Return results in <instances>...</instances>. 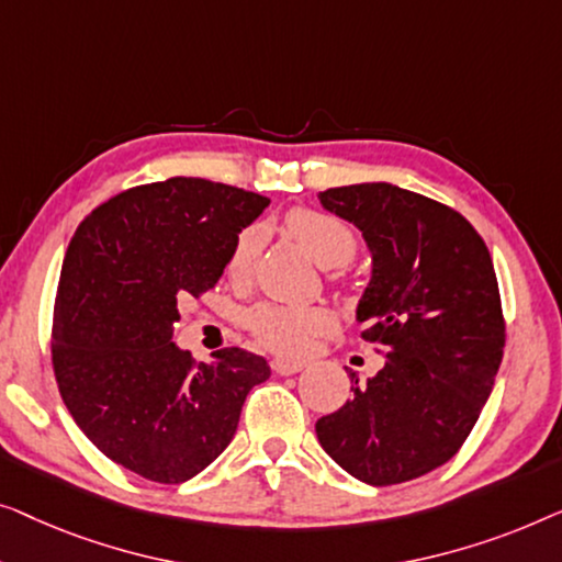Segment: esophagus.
Here are the masks:
<instances>
[{
	"mask_svg": "<svg viewBox=\"0 0 562 562\" xmlns=\"http://www.w3.org/2000/svg\"><path fill=\"white\" fill-rule=\"evenodd\" d=\"M305 363L303 361H288V359H274L272 361V369L278 371L280 376H290V374H297L300 369H303Z\"/></svg>",
	"mask_w": 562,
	"mask_h": 562,
	"instance_id": "1",
	"label": "esophagus"
}]
</instances>
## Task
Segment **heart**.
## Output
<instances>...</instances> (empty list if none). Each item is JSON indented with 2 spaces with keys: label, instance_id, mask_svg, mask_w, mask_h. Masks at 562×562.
<instances>
[{
  "label": "heart",
  "instance_id": "b5f03b06",
  "mask_svg": "<svg viewBox=\"0 0 562 562\" xmlns=\"http://www.w3.org/2000/svg\"><path fill=\"white\" fill-rule=\"evenodd\" d=\"M284 232L303 244L315 262L336 267L328 272L330 280L341 278L338 267L349 265L359 249V236L349 221L318 209H290L282 216ZM259 251L257 228H241L236 234L226 259V274L232 280H247ZM247 328L265 349L280 357H303L313 349L315 338L326 334L330 315L321 305L259 303L247 313Z\"/></svg>",
  "mask_w": 562,
  "mask_h": 562
}]
</instances>
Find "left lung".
<instances>
[{
  "label": "left lung",
  "mask_w": 562,
  "mask_h": 562,
  "mask_svg": "<svg viewBox=\"0 0 562 562\" xmlns=\"http://www.w3.org/2000/svg\"><path fill=\"white\" fill-rule=\"evenodd\" d=\"M318 199L361 228L374 257L357 318L386 363L367 384L353 371V397L315 432L363 484H405L461 450L494 386L507 326L492 255L456 209L405 188L344 186Z\"/></svg>",
  "instance_id": "8db88e82"
}]
</instances>
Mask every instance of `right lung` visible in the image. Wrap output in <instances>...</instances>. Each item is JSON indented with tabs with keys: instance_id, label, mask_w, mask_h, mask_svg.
<instances>
[{
	"instance_id": "add662e5",
	"label": "right lung",
	"mask_w": 562,
	"mask_h": 562,
	"mask_svg": "<svg viewBox=\"0 0 562 562\" xmlns=\"http://www.w3.org/2000/svg\"><path fill=\"white\" fill-rule=\"evenodd\" d=\"M270 199L203 178L126 188L68 244L55 290L50 359L60 397L106 458L183 484L232 442L270 363L228 346L199 363L172 344L186 297L224 272L236 234Z\"/></svg>"
}]
</instances>
